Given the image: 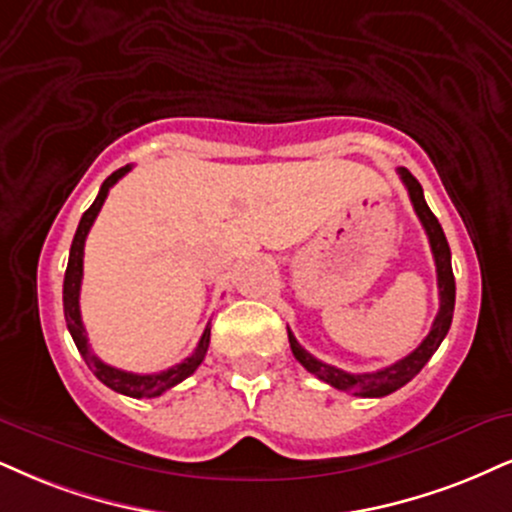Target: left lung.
I'll list each match as a JSON object with an SVG mask.
<instances>
[{"label": "left lung", "mask_w": 512, "mask_h": 512, "mask_svg": "<svg viewBox=\"0 0 512 512\" xmlns=\"http://www.w3.org/2000/svg\"><path fill=\"white\" fill-rule=\"evenodd\" d=\"M399 175L403 185L408 189V197L413 201L415 213H418L422 227H425L427 239H430L434 266H437V285H439V313L434 318L432 330L422 339V344L413 353H408L406 358L396 361L389 368H382L377 372H346L334 368V365H327L318 358L311 356L304 346L296 342V337L289 332V346H292L294 358L308 372H313L318 380L330 384V387L339 391H349L353 396H365V399H380V396H387L391 391L401 389L403 384L413 380L418 372L425 368V363L434 356V351L439 349V344L444 342V337L449 334L451 320H453V306H456V280H453V268H451V249L449 242H446L444 230H441L439 220L427 206L425 194H422L420 182L408 173L406 168H399Z\"/></svg>", "instance_id": "1"}]
</instances>
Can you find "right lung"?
<instances>
[{"label": "right lung", "mask_w": 512, "mask_h": 512, "mask_svg": "<svg viewBox=\"0 0 512 512\" xmlns=\"http://www.w3.org/2000/svg\"><path fill=\"white\" fill-rule=\"evenodd\" d=\"M132 166H123L118 168L116 173H111L109 178L102 182V189H99L97 199L94 204L82 213L78 230H75L73 244H71V254H68V268H66V277H63V315H66V325L68 332H71L75 346H78L80 356L85 358L87 368H90L94 375H97L99 382H104L106 387L118 391V394L132 396V399H154V396H161L163 391H168L175 384H180L182 380H187L194 370L199 368L201 361H204L206 351H208V342H211V325H206L204 334H201L197 349L185 361L173 365V368L163 370V372H151V375H137V372H125L113 368V365H106L104 361H99L94 356L90 344H87V332L85 325H82V315H80V285H82V256H85V239L87 232L94 223V218L99 216L102 211L106 197H109V189L116 185L118 180L123 178L125 173H130Z\"/></svg>", "instance_id": "obj_1"}]
</instances>
